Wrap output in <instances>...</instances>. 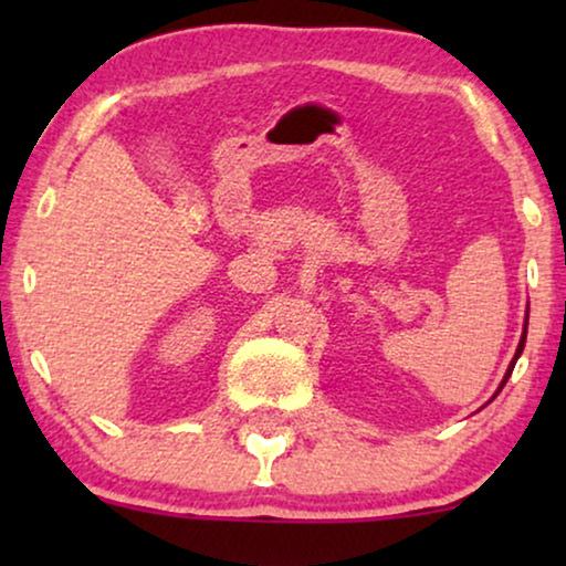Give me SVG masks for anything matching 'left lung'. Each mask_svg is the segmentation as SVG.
<instances>
[{"label": "left lung", "mask_w": 566, "mask_h": 566, "mask_svg": "<svg viewBox=\"0 0 566 566\" xmlns=\"http://www.w3.org/2000/svg\"><path fill=\"white\" fill-rule=\"evenodd\" d=\"M525 335H528V312H525V324H523V335H521V343H517V350H515V355H513V360H510V366H507V370H505V378H502V384H500L497 394L502 391V386L507 384V378H510V374H513V368H515L517 358H521V353H523V347H525ZM497 394H494V397H497ZM494 397H492V399H494Z\"/></svg>", "instance_id": "1"}]
</instances>
